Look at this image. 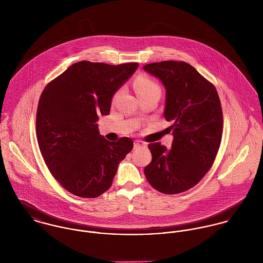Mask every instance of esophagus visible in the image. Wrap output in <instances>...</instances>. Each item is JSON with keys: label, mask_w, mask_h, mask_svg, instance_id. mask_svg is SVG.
I'll list each match as a JSON object with an SVG mask.
<instances>
[{"label": "esophagus", "mask_w": 263, "mask_h": 263, "mask_svg": "<svg viewBox=\"0 0 263 263\" xmlns=\"http://www.w3.org/2000/svg\"><path fill=\"white\" fill-rule=\"evenodd\" d=\"M145 146H146V144L143 143L142 141L136 140V141L134 142V147H135V149H139V148H142V147H145Z\"/></svg>", "instance_id": "1"}]
</instances>
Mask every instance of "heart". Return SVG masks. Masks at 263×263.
Wrapping results in <instances>:
<instances>
[{
  "mask_svg": "<svg viewBox=\"0 0 263 263\" xmlns=\"http://www.w3.org/2000/svg\"><path fill=\"white\" fill-rule=\"evenodd\" d=\"M135 88L139 96L153 93V92L160 93V87L158 86V84L155 83L153 80H151L150 78L145 76H140L137 78V80L135 81ZM118 95H119V92H117L114 97H117Z\"/></svg>",
  "mask_w": 263,
  "mask_h": 263,
  "instance_id": "b5f03b06",
  "label": "heart"
}]
</instances>
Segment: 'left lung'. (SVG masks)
Listing matches in <instances>:
<instances>
[{
    "mask_svg": "<svg viewBox=\"0 0 263 263\" xmlns=\"http://www.w3.org/2000/svg\"><path fill=\"white\" fill-rule=\"evenodd\" d=\"M166 89L164 117L172 122L171 149L148 148L144 172L156 190L176 194L196 185L211 169L221 145L223 111L215 86L185 62L164 61L143 68Z\"/></svg>",
    "mask_w": 263,
    "mask_h": 263,
    "instance_id": "obj_1",
    "label": "left lung"
}]
</instances>
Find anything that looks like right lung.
<instances>
[{
    "label": "right lung",
    "mask_w": 263,
    "mask_h": 263,
    "mask_svg": "<svg viewBox=\"0 0 263 263\" xmlns=\"http://www.w3.org/2000/svg\"><path fill=\"white\" fill-rule=\"evenodd\" d=\"M138 63L111 66L82 61L46 85L38 102L36 137L43 160L61 185L94 198L112 184L118 164L134 148L129 138L109 142L99 134L113 95Z\"/></svg>",
    "instance_id": "right-lung-1"
}]
</instances>
